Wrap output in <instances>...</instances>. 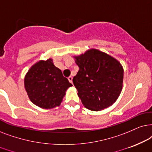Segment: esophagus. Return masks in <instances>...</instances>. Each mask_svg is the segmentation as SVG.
<instances>
[{"mask_svg": "<svg viewBox=\"0 0 152 152\" xmlns=\"http://www.w3.org/2000/svg\"><path fill=\"white\" fill-rule=\"evenodd\" d=\"M68 80H69V81L71 83H73V78H72V76H69V77L68 78Z\"/></svg>", "mask_w": 152, "mask_h": 152, "instance_id": "34e87169", "label": "esophagus"}]
</instances>
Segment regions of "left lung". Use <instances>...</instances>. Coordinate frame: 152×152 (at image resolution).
I'll return each mask as SVG.
<instances>
[{"label":"left lung","instance_id":"8db88e82","mask_svg":"<svg viewBox=\"0 0 152 152\" xmlns=\"http://www.w3.org/2000/svg\"><path fill=\"white\" fill-rule=\"evenodd\" d=\"M74 58L79 70L73 83L83 106L92 111L112 106L123 87L124 69L120 62L95 48Z\"/></svg>","mask_w":152,"mask_h":152}]
</instances>
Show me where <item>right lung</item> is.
Returning <instances> with one entry per match:
<instances>
[{
  "instance_id": "right-lung-1",
  "label": "right lung",
  "mask_w": 152,
  "mask_h": 152,
  "mask_svg": "<svg viewBox=\"0 0 152 152\" xmlns=\"http://www.w3.org/2000/svg\"><path fill=\"white\" fill-rule=\"evenodd\" d=\"M72 86L51 58L34 64L24 78V87L30 100L43 109L60 106L66 91Z\"/></svg>"
}]
</instances>
